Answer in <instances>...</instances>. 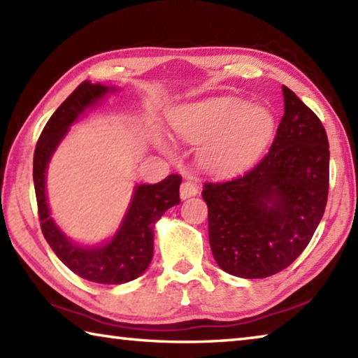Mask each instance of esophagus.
Segmentation results:
<instances>
[{
  "label": "esophagus",
  "mask_w": 358,
  "mask_h": 358,
  "mask_svg": "<svg viewBox=\"0 0 358 358\" xmlns=\"http://www.w3.org/2000/svg\"><path fill=\"white\" fill-rule=\"evenodd\" d=\"M199 192V186L191 183V181H183L180 186V197L183 199H189L192 196H196V194Z\"/></svg>",
  "instance_id": "obj_1"
}]
</instances>
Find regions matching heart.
Returning <instances> with one entry per match:
<instances>
[{
	"label": "heart",
	"mask_w": 358,
	"mask_h": 358,
	"mask_svg": "<svg viewBox=\"0 0 358 358\" xmlns=\"http://www.w3.org/2000/svg\"><path fill=\"white\" fill-rule=\"evenodd\" d=\"M172 128L181 141L202 143L199 162L205 171L221 175L252 164L273 136L275 121L266 108L220 98L180 108ZM162 148L167 150L166 145Z\"/></svg>",
	"instance_id": "obj_1"
}]
</instances>
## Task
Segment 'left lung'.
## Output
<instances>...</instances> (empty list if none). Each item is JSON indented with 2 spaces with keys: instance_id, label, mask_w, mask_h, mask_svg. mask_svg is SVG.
<instances>
[{
  "instance_id": "obj_1",
  "label": "left lung",
  "mask_w": 358,
  "mask_h": 358,
  "mask_svg": "<svg viewBox=\"0 0 358 358\" xmlns=\"http://www.w3.org/2000/svg\"><path fill=\"white\" fill-rule=\"evenodd\" d=\"M284 115L270 151L238 177L205 183L208 238L229 275L257 280L294 262L329 197V138L310 107L282 85Z\"/></svg>"
}]
</instances>
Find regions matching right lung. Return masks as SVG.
<instances>
[{"instance_id":"obj_1","label":"right lung","mask_w":358,"mask_h":358,"mask_svg":"<svg viewBox=\"0 0 358 358\" xmlns=\"http://www.w3.org/2000/svg\"><path fill=\"white\" fill-rule=\"evenodd\" d=\"M108 92H115V88L85 80L57 108L36 143L33 180L42 234L58 259L83 280L99 284H123L136 280L148 268L153 259L155 224L166 210L180 203V175H169L156 185L136 186L123 222L112 240L104 245L72 243L53 222L45 197V172L52 155L78 115L94 106Z\"/></svg>"}]
</instances>
